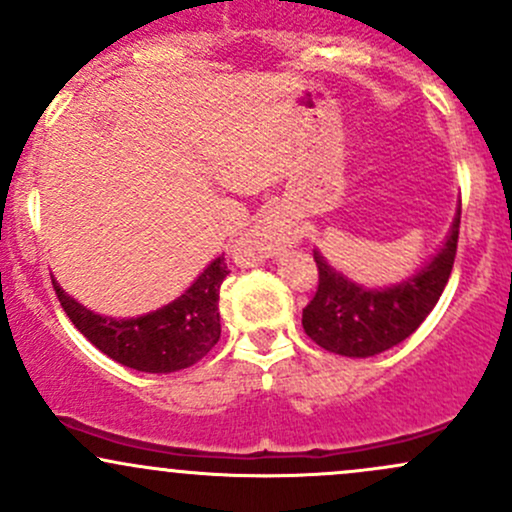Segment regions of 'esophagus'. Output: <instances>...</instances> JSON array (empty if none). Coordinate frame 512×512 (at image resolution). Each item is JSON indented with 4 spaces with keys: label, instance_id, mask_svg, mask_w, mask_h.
I'll return each mask as SVG.
<instances>
[{
    "label": "esophagus",
    "instance_id": "34e87169",
    "mask_svg": "<svg viewBox=\"0 0 512 512\" xmlns=\"http://www.w3.org/2000/svg\"><path fill=\"white\" fill-rule=\"evenodd\" d=\"M276 246H278L276 234H273V229L268 227V224H258L256 229H251V232L241 239V249L254 258H263V256L273 254V251H276Z\"/></svg>",
    "mask_w": 512,
    "mask_h": 512
}]
</instances>
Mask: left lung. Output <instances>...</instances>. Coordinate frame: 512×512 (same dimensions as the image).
Here are the masks:
<instances>
[{
	"instance_id": "1",
	"label": "left lung",
	"mask_w": 512,
	"mask_h": 512,
	"mask_svg": "<svg viewBox=\"0 0 512 512\" xmlns=\"http://www.w3.org/2000/svg\"><path fill=\"white\" fill-rule=\"evenodd\" d=\"M459 222L461 202L437 254L410 276L383 288H371L344 276L322 256V251H312L320 268V285L310 305L302 310L307 337L322 349L349 359L383 354L408 339L425 322L447 285L459 241Z\"/></svg>"
}]
</instances>
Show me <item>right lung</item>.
<instances>
[{
  "instance_id": "obj_1",
  "label": "right lung",
  "mask_w": 512,
  "mask_h": 512,
  "mask_svg": "<svg viewBox=\"0 0 512 512\" xmlns=\"http://www.w3.org/2000/svg\"><path fill=\"white\" fill-rule=\"evenodd\" d=\"M229 276L224 254L212 258L183 293L136 317H109L70 298L56 278L53 288L70 322L102 354L144 373H173L207 356L219 342V288Z\"/></svg>"
}]
</instances>
